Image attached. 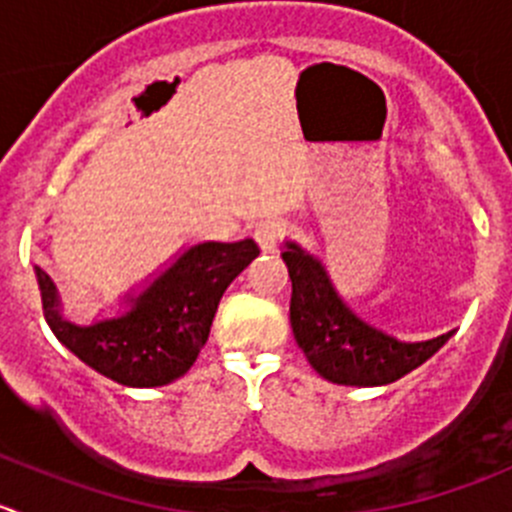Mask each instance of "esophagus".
Listing matches in <instances>:
<instances>
[{
	"label": "esophagus",
	"mask_w": 512,
	"mask_h": 512,
	"mask_svg": "<svg viewBox=\"0 0 512 512\" xmlns=\"http://www.w3.org/2000/svg\"><path fill=\"white\" fill-rule=\"evenodd\" d=\"M285 232H287V225L280 220V217H267V220L257 222L252 237H255L262 252H275L277 245H280V240L285 237Z\"/></svg>",
	"instance_id": "34e87169"
}]
</instances>
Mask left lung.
Segmentation results:
<instances>
[{
	"label": "left lung",
	"mask_w": 512,
	"mask_h": 512,
	"mask_svg": "<svg viewBox=\"0 0 512 512\" xmlns=\"http://www.w3.org/2000/svg\"><path fill=\"white\" fill-rule=\"evenodd\" d=\"M292 280L290 325L297 345L325 380L337 385H388L433 357L453 332L425 342H400L362 322L337 297L315 257L287 242L282 252Z\"/></svg>",
	"instance_id": "obj_1"
}]
</instances>
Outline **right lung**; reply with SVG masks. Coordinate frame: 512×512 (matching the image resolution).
<instances>
[{
  "label": "right lung",
  "instance_id": "add662e5",
  "mask_svg": "<svg viewBox=\"0 0 512 512\" xmlns=\"http://www.w3.org/2000/svg\"><path fill=\"white\" fill-rule=\"evenodd\" d=\"M260 255L255 240L202 242L157 277L132 310L79 327L59 315L54 282L37 270L44 317L64 347L92 370L130 388H157L185 375L210 337L220 297Z\"/></svg>",
  "mask_w": 512,
  "mask_h": 512
}]
</instances>
